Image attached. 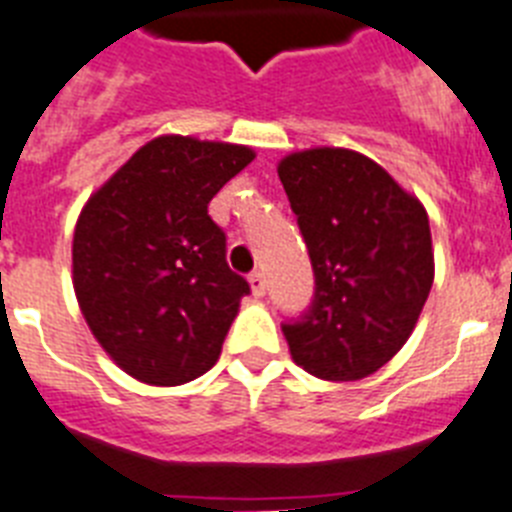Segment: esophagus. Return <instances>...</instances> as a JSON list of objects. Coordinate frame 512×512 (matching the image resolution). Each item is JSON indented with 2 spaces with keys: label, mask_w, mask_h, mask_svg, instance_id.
Returning <instances> with one entry per match:
<instances>
[{
  "label": "esophagus",
  "mask_w": 512,
  "mask_h": 512,
  "mask_svg": "<svg viewBox=\"0 0 512 512\" xmlns=\"http://www.w3.org/2000/svg\"><path fill=\"white\" fill-rule=\"evenodd\" d=\"M249 286H252V294H255V296H265V289H268V283H265V273H263V270H255V273L249 276Z\"/></svg>",
  "instance_id": "esophagus-1"
}]
</instances>
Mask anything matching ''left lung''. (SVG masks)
I'll list each match as a JSON object with an SVG mask.
<instances>
[{
  "label": "left lung",
  "mask_w": 512,
  "mask_h": 512,
  "mask_svg": "<svg viewBox=\"0 0 512 512\" xmlns=\"http://www.w3.org/2000/svg\"><path fill=\"white\" fill-rule=\"evenodd\" d=\"M278 176L315 270L312 307L283 322L291 359L320 380H362L409 341L432 289L427 210L356 150H299Z\"/></svg>",
  "instance_id": "8db88e82"
}]
</instances>
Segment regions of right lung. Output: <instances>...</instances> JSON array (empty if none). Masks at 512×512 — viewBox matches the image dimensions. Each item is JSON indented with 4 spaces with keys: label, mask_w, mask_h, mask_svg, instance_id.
I'll list each match as a JSON object with an SVG mask.
<instances>
[{
    "label": "right lung",
    "mask_w": 512,
    "mask_h": 512,
    "mask_svg": "<svg viewBox=\"0 0 512 512\" xmlns=\"http://www.w3.org/2000/svg\"><path fill=\"white\" fill-rule=\"evenodd\" d=\"M255 158L247 145L161 135L77 218L72 283L103 351L148 385H184L221 356L249 283L226 263L208 203Z\"/></svg>",
    "instance_id": "add662e5"
}]
</instances>
